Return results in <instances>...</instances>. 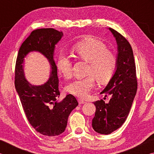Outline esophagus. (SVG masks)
I'll return each mask as SVG.
<instances>
[{"label": "esophagus", "mask_w": 154, "mask_h": 154, "mask_svg": "<svg viewBox=\"0 0 154 154\" xmlns=\"http://www.w3.org/2000/svg\"><path fill=\"white\" fill-rule=\"evenodd\" d=\"M78 102H79V104H85V103H86L85 100H82V99H81V98L78 99Z\"/></svg>", "instance_id": "obj_1"}]
</instances>
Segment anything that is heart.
I'll list each match as a JSON object with an SVG mask.
<instances>
[{
  "mask_svg": "<svg viewBox=\"0 0 154 154\" xmlns=\"http://www.w3.org/2000/svg\"><path fill=\"white\" fill-rule=\"evenodd\" d=\"M101 41L90 39L81 41L72 46V51L79 58L89 62L87 77L76 78L66 86L68 92L85 98L95 85V78L98 82L106 83L113 76L117 66V58L111 51L106 49ZM57 69L64 77L72 75V62L66 53L61 51L57 58Z\"/></svg>",
  "mask_w": 154,
  "mask_h": 154,
  "instance_id": "obj_1",
  "label": "heart"
}]
</instances>
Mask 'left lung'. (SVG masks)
Segmentation results:
<instances>
[{
    "label": "left lung",
    "instance_id": "left-lung-1",
    "mask_svg": "<svg viewBox=\"0 0 154 154\" xmlns=\"http://www.w3.org/2000/svg\"><path fill=\"white\" fill-rule=\"evenodd\" d=\"M118 45L116 71L100 94L106 93L111 98L94 103L96 106L92 128L96 132L111 134L120 128L127 118L137 90L136 66L131 45L121 34L109 28Z\"/></svg>",
    "mask_w": 154,
    "mask_h": 154
}]
</instances>
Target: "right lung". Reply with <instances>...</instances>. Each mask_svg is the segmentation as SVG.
Returning <instances> with one entry per match:
<instances>
[{
    "label": "right lung",
    "mask_w": 154,
    "mask_h": 154,
    "mask_svg": "<svg viewBox=\"0 0 154 154\" xmlns=\"http://www.w3.org/2000/svg\"><path fill=\"white\" fill-rule=\"evenodd\" d=\"M62 36L63 32L54 28L32 31L21 45L15 64V86L26 116L36 131L47 137L64 132L70 113L78 105L72 94L66 95L61 101L58 100L60 94L54 55L56 45ZM33 51L45 56L51 65L49 79L41 85H33L25 77L24 58Z\"/></svg>",
    "instance_id": "right-lung-1"
}]
</instances>
